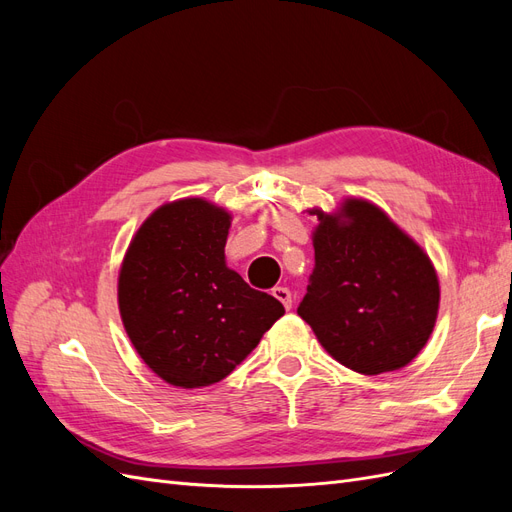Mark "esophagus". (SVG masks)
I'll list each match as a JSON object with an SVG mask.
<instances>
[{"label":"esophagus","instance_id":"obj_1","mask_svg":"<svg viewBox=\"0 0 512 512\" xmlns=\"http://www.w3.org/2000/svg\"><path fill=\"white\" fill-rule=\"evenodd\" d=\"M273 297L280 301L286 309H290L292 307V294H290V290L288 288H284V286H275L273 288Z\"/></svg>","mask_w":512,"mask_h":512}]
</instances>
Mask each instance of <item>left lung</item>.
Returning <instances> with one entry per match:
<instances>
[{"label":"left lung","instance_id":"left-lung-1","mask_svg":"<svg viewBox=\"0 0 512 512\" xmlns=\"http://www.w3.org/2000/svg\"><path fill=\"white\" fill-rule=\"evenodd\" d=\"M316 265L299 316L335 361L365 376L406 367L438 318L440 284L429 256L380 207L346 198L312 209Z\"/></svg>","mask_w":512,"mask_h":512}]
</instances>
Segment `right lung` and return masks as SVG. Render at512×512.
Listing matches in <instances>:
<instances>
[{"label":"right lung","mask_w":512,"mask_h":512,"mask_svg":"<svg viewBox=\"0 0 512 512\" xmlns=\"http://www.w3.org/2000/svg\"><path fill=\"white\" fill-rule=\"evenodd\" d=\"M230 213L203 198L153 211L119 271L123 327L147 367L164 382L200 389L224 380L284 305L226 267Z\"/></svg>","instance_id":"right-lung-1"}]
</instances>
